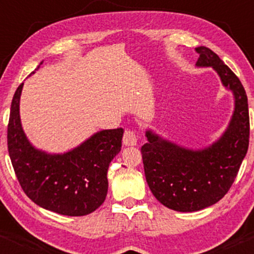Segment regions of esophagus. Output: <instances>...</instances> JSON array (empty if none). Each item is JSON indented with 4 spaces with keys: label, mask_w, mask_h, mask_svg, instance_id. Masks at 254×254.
I'll return each mask as SVG.
<instances>
[{
    "label": "esophagus",
    "mask_w": 254,
    "mask_h": 254,
    "mask_svg": "<svg viewBox=\"0 0 254 254\" xmlns=\"http://www.w3.org/2000/svg\"><path fill=\"white\" fill-rule=\"evenodd\" d=\"M137 143V135L133 130L127 129L123 136V144L124 145H136Z\"/></svg>",
    "instance_id": "1"
}]
</instances>
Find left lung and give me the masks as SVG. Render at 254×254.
<instances>
[{
    "instance_id": "left-lung-1",
    "label": "left lung",
    "mask_w": 254,
    "mask_h": 254,
    "mask_svg": "<svg viewBox=\"0 0 254 254\" xmlns=\"http://www.w3.org/2000/svg\"><path fill=\"white\" fill-rule=\"evenodd\" d=\"M198 66H212L235 98L228 129L210 147L190 150L160 138L150 131L142 145L144 174L150 191L168 209L190 212L217 203L238 176L250 141V116L243 83L223 61L205 46L194 49Z\"/></svg>"
}]
</instances>
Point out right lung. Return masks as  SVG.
Listing matches in <instances>:
<instances>
[{"instance_id":"add662e5","label":"right lung","mask_w":254,"mask_h":254,"mask_svg":"<svg viewBox=\"0 0 254 254\" xmlns=\"http://www.w3.org/2000/svg\"><path fill=\"white\" fill-rule=\"evenodd\" d=\"M22 86L11 100L7 131L8 151L20 186L34 203L57 214L84 216L97 210L106 198L107 170L121 151L124 130L99 131L80 147L60 155L38 150L20 123Z\"/></svg>"}]
</instances>
